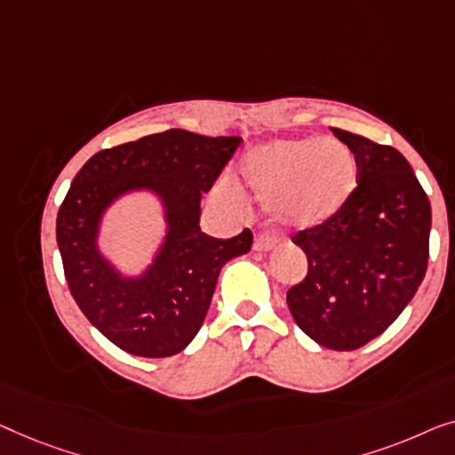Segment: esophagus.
Here are the masks:
<instances>
[{
  "label": "esophagus",
  "instance_id": "obj_1",
  "mask_svg": "<svg viewBox=\"0 0 455 455\" xmlns=\"http://www.w3.org/2000/svg\"><path fill=\"white\" fill-rule=\"evenodd\" d=\"M274 247H276V239H274V236H270V235L255 236V243H253L255 251H272Z\"/></svg>",
  "mask_w": 455,
  "mask_h": 455
}]
</instances>
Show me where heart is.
I'll return each mask as SVG.
<instances>
[{
    "label": "heart",
    "mask_w": 455,
    "mask_h": 455,
    "mask_svg": "<svg viewBox=\"0 0 455 455\" xmlns=\"http://www.w3.org/2000/svg\"><path fill=\"white\" fill-rule=\"evenodd\" d=\"M243 177L280 219L315 227L340 212L356 185V158L338 140H274L249 152Z\"/></svg>",
    "instance_id": "b5f03b06"
}]
</instances>
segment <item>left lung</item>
Here are the masks:
<instances>
[{
	"label": "left lung",
	"instance_id": "8db88e82",
	"mask_svg": "<svg viewBox=\"0 0 455 455\" xmlns=\"http://www.w3.org/2000/svg\"><path fill=\"white\" fill-rule=\"evenodd\" d=\"M356 158V188L340 212L292 235L307 276L286 292L294 322L331 350L383 334L425 278L431 204L392 146L331 127Z\"/></svg>",
	"mask_w": 455,
	"mask_h": 455
}]
</instances>
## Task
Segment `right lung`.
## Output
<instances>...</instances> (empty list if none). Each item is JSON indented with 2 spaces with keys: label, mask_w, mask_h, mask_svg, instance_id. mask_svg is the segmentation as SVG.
Returning <instances> with one entry per match:
<instances>
[{
  "label": "right lung",
  "mask_w": 455,
  "mask_h": 455,
  "mask_svg": "<svg viewBox=\"0 0 455 455\" xmlns=\"http://www.w3.org/2000/svg\"><path fill=\"white\" fill-rule=\"evenodd\" d=\"M241 142L166 130L97 152L74 177L57 212L63 272L88 322L125 353H181L202 328L222 266L251 249L249 228L230 239L200 230L202 194L212 189ZM133 188L162 197L170 230L149 270L124 279L98 253L96 233L108 204Z\"/></svg>",
  "instance_id": "add662e5"
}]
</instances>
